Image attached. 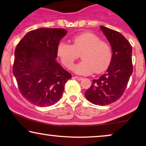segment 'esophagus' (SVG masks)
Segmentation results:
<instances>
[{"instance_id":"obj_1","label":"esophagus","mask_w":146,"mask_h":146,"mask_svg":"<svg viewBox=\"0 0 146 146\" xmlns=\"http://www.w3.org/2000/svg\"><path fill=\"white\" fill-rule=\"evenodd\" d=\"M75 78H76V80H82V79H83L82 77H80V76H76Z\"/></svg>"}]
</instances>
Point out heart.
Wrapping results in <instances>:
<instances>
[{
    "mask_svg": "<svg viewBox=\"0 0 146 146\" xmlns=\"http://www.w3.org/2000/svg\"><path fill=\"white\" fill-rule=\"evenodd\" d=\"M72 41V44L62 42L57 47V56L65 67L72 68L81 54L82 61L73 68L76 73L89 75L94 72H104L108 69L112 59V51L108 42L89 32L75 36Z\"/></svg>",
    "mask_w": 146,
    "mask_h": 146,
    "instance_id": "heart-1",
    "label": "heart"
}]
</instances>
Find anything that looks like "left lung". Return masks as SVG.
Listing matches in <instances>:
<instances>
[{"mask_svg": "<svg viewBox=\"0 0 146 146\" xmlns=\"http://www.w3.org/2000/svg\"><path fill=\"white\" fill-rule=\"evenodd\" d=\"M112 48V59L107 71L93 83L84 95L95 105L106 106L115 102L125 92L133 73L132 46L120 32L101 26Z\"/></svg>", "mask_w": 146, "mask_h": 146, "instance_id": "left-lung-1", "label": "left lung"}]
</instances>
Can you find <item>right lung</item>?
I'll use <instances>...</instances> for the list:
<instances>
[{
  "label": "right lung",
  "instance_id": "1",
  "mask_svg": "<svg viewBox=\"0 0 146 146\" xmlns=\"http://www.w3.org/2000/svg\"><path fill=\"white\" fill-rule=\"evenodd\" d=\"M66 33L62 28H39L28 32L17 44L13 73L19 92L34 105L55 104L72 78L56 61L57 45Z\"/></svg>",
  "mask_w": 146,
  "mask_h": 146
}]
</instances>
